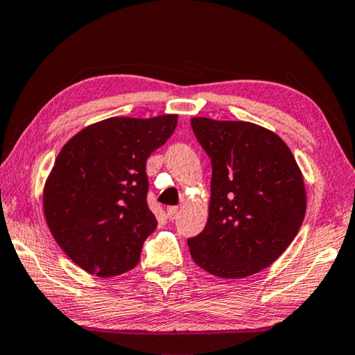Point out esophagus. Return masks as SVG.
I'll return each mask as SVG.
<instances>
[{"label": "esophagus", "mask_w": 355, "mask_h": 355, "mask_svg": "<svg viewBox=\"0 0 355 355\" xmlns=\"http://www.w3.org/2000/svg\"><path fill=\"white\" fill-rule=\"evenodd\" d=\"M178 213H180V208L178 207H169V208H167V218H169L171 220L177 219Z\"/></svg>", "instance_id": "1"}]
</instances>
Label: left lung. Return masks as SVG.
<instances>
[{"instance_id":"left-lung-1","label":"left lung","mask_w":355,"mask_h":355,"mask_svg":"<svg viewBox=\"0 0 355 355\" xmlns=\"http://www.w3.org/2000/svg\"><path fill=\"white\" fill-rule=\"evenodd\" d=\"M191 127L213 167L208 222L188 239L191 257L216 277H249L297 235L307 207L302 173L286 144L255 123L194 117Z\"/></svg>"}]
</instances>
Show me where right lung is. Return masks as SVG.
Instances as JSON below:
<instances>
[{"mask_svg":"<svg viewBox=\"0 0 355 355\" xmlns=\"http://www.w3.org/2000/svg\"><path fill=\"white\" fill-rule=\"evenodd\" d=\"M178 116L111 117L65 144L44 189L53 238L89 274L133 269L156 228L147 205V158L175 131Z\"/></svg>","mask_w":355,"mask_h":355,"instance_id":"1","label":"right lung"}]
</instances>
